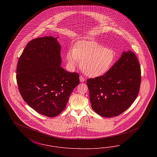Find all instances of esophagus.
<instances>
[{
  "label": "esophagus",
  "mask_w": 157,
  "mask_h": 157,
  "mask_svg": "<svg viewBox=\"0 0 157 157\" xmlns=\"http://www.w3.org/2000/svg\"><path fill=\"white\" fill-rule=\"evenodd\" d=\"M79 79H80V81L81 82H84L85 81V79L82 76H80L79 77Z\"/></svg>",
  "instance_id": "34e87169"
}]
</instances>
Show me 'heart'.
<instances>
[{
  "label": "heart",
  "mask_w": 157,
  "mask_h": 157,
  "mask_svg": "<svg viewBox=\"0 0 157 157\" xmlns=\"http://www.w3.org/2000/svg\"><path fill=\"white\" fill-rule=\"evenodd\" d=\"M67 59L71 67H75L81 62L83 72L90 77L96 78L109 71L115 59V53L97 42L81 40L67 52Z\"/></svg>",
  "instance_id": "heart-1"
}]
</instances>
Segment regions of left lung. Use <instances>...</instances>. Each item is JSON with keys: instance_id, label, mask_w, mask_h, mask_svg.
<instances>
[{"instance_id": "obj_1", "label": "left lung", "mask_w": 157, "mask_h": 157, "mask_svg": "<svg viewBox=\"0 0 157 157\" xmlns=\"http://www.w3.org/2000/svg\"><path fill=\"white\" fill-rule=\"evenodd\" d=\"M141 82L136 56L131 51L124 52L107 73L86 81L93 110L106 118L121 114L134 102Z\"/></svg>"}]
</instances>
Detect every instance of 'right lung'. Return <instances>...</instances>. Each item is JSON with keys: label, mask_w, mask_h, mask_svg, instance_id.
I'll list each match as a JSON object with an SVG mask.
<instances>
[{"label": "right lung", "mask_w": 157, "mask_h": 157, "mask_svg": "<svg viewBox=\"0 0 157 157\" xmlns=\"http://www.w3.org/2000/svg\"><path fill=\"white\" fill-rule=\"evenodd\" d=\"M60 46L53 36L30 40L19 58L16 81L23 100L48 117L62 112L79 83V75L60 67Z\"/></svg>", "instance_id": "add662e5"}]
</instances>
